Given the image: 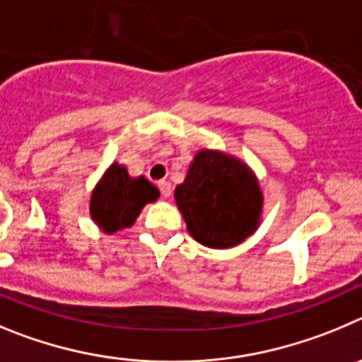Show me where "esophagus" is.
Segmentation results:
<instances>
[{"mask_svg":"<svg viewBox=\"0 0 362 362\" xmlns=\"http://www.w3.org/2000/svg\"><path fill=\"white\" fill-rule=\"evenodd\" d=\"M158 189H160V193H162V197H164V198H169L171 194H173V185L169 184V182H165V180L158 184Z\"/></svg>","mask_w":362,"mask_h":362,"instance_id":"obj_1","label":"esophagus"}]
</instances>
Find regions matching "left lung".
Returning <instances> with one entry per match:
<instances>
[{"label":"left lung","mask_w":362,"mask_h":362,"mask_svg":"<svg viewBox=\"0 0 362 362\" xmlns=\"http://www.w3.org/2000/svg\"><path fill=\"white\" fill-rule=\"evenodd\" d=\"M175 200L189 234L211 249H230L262 223L263 194L252 169L218 149H200Z\"/></svg>","instance_id":"left-lung-1"}]
</instances>
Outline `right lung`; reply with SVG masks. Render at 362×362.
Wrapping results in <instances>:
<instances>
[{
  "label": "right lung",
  "instance_id": "1",
  "mask_svg": "<svg viewBox=\"0 0 362 362\" xmlns=\"http://www.w3.org/2000/svg\"><path fill=\"white\" fill-rule=\"evenodd\" d=\"M158 197L160 191L148 178H132L126 165L113 162L93 189L90 216L103 233L113 234L132 227L142 207Z\"/></svg>",
  "mask_w": 362,
  "mask_h": 362
}]
</instances>
